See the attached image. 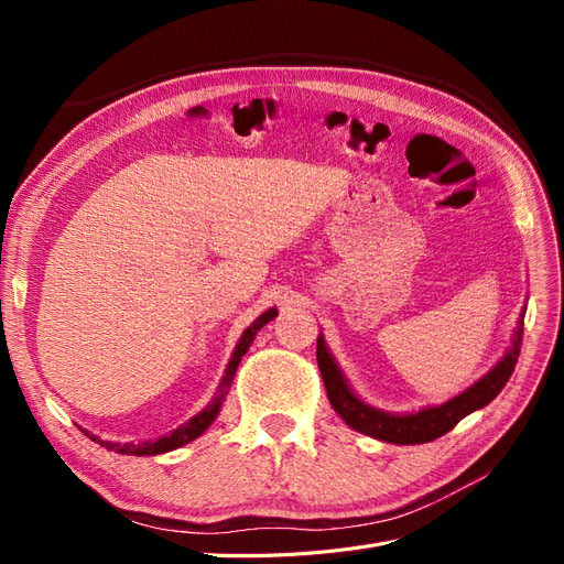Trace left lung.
Returning a JSON list of instances; mask_svg holds the SVG:
<instances>
[{
    "instance_id": "left-lung-1",
    "label": "left lung",
    "mask_w": 564,
    "mask_h": 564,
    "mask_svg": "<svg viewBox=\"0 0 564 564\" xmlns=\"http://www.w3.org/2000/svg\"><path fill=\"white\" fill-rule=\"evenodd\" d=\"M524 311H527V303L518 317V327L513 332V340H510V348L482 379H477L470 388L458 392L456 398L435 406H423L412 414H392L367 404L350 388L346 373L340 371L338 362L334 360V355L327 348V340H324V336L319 334L317 367L322 371L324 388H327V398L334 406V412L344 419L352 431L383 440V442H392V445H423V442L437 440L440 435L449 433L460 419L477 412V409L487 406L503 390L510 373H513L518 365V355L522 346Z\"/></svg>"
}]
</instances>
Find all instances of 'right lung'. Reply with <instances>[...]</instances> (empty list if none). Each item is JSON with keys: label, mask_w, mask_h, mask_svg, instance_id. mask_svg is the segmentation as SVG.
Wrapping results in <instances>:
<instances>
[{"label": "right lung", "mask_w": 564, "mask_h": 564, "mask_svg": "<svg viewBox=\"0 0 564 564\" xmlns=\"http://www.w3.org/2000/svg\"><path fill=\"white\" fill-rule=\"evenodd\" d=\"M275 315H278V308H268L265 313H261L259 317H256V319L249 324V327L242 332L240 340H237V346H235V350H232L230 362H228V367H226L224 379H220L218 390H216V395L212 398V402H209L207 406H204L202 412H197L191 421L181 423L176 431L166 433V435H160V437H155V440L135 442V445H133V442H124V445H122V442H106V440H100V437L91 435L89 431H84V433H87L94 442H100V445H104L106 449H112V452H117V454H127V456H155V454H166V452H172V449H178V447L187 445V442L197 440V437H199L204 431H207L209 425L216 421V416H218V412H220V406H224V400H226L228 390H230L235 371H237V367H240L242 357L247 355L249 346L253 344L256 334H259V332L263 329V324H268Z\"/></svg>", "instance_id": "1"}]
</instances>
